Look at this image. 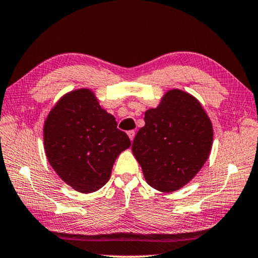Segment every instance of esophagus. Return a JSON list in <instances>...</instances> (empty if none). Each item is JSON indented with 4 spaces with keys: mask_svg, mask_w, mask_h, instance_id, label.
I'll use <instances>...</instances> for the list:
<instances>
[{
    "mask_svg": "<svg viewBox=\"0 0 258 258\" xmlns=\"http://www.w3.org/2000/svg\"><path fill=\"white\" fill-rule=\"evenodd\" d=\"M128 136L130 138V141H134V138H135V132L134 130H130V132H128Z\"/></svg>",
    "mask_w": 258,
    "mask_h": 258,
    "instance_id": "esophagus-1",
    "label": "esophagus"
}]
</instances>
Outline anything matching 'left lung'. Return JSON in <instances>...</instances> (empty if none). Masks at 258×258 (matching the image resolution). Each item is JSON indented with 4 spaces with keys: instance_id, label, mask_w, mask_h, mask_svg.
Segmentation results:
<instances>
[{
    "instance_id": "8db88e82",
    "label": "left lung",
    "mask_w": 258,
    "mask_h": 258,
    "mask_svg": "<svg viewBox=\"0 0 258 258\" xmlns=\"http://www.w3.org/2000/svg\"><path fill=\"white\" fill-rule=\"evenodd\" d=\"M132 150L145 181L157 191L184 187L201 170L213 145V124L199 100L169 89L156 108L144 114Z\"/></svg>"
}]
</instances>
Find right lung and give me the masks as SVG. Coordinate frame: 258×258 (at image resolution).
<instances>
[{
  "mask_svg": "<svg viewBox=\"0 0 258 258\" xmlns=\"http://www.w3.org/2000/svg\"><path fill=\"white\" fill-rule=\"evenodd\" d=\"M46 158L62 181L80 193L109 180L115 160L132 143L91 88L66 93L44 122Z\"/></svg>",
  "mask_w": 258,
  "mask_h": 258,
  "instance_id": "right-lung-1",
  "label": "right lung"
}]
</instances>
